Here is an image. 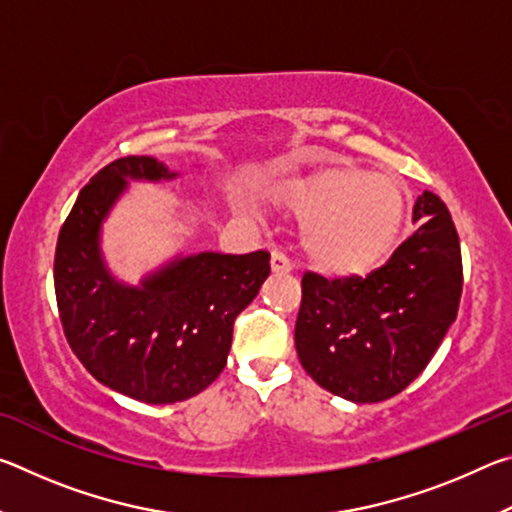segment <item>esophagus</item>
Returning <instances> with one entry per match:
<instances>
[{
  "label": "esophagus",
  "mask_w": 512,
  "mask_h": 512,
  "mask_svg": "<svg viewBox=\"0 0 512 512\" xmlns=\"http://www.w3.org/2000/svg\"><path fill=\"white\" fill-rule=\"evenodd\" d=\"M291 271V264H289V259L284 257L282 253H275L271 255V273L273 275H287Z\"/></svg>",
  "instance_id": "34e87169"
}]
</instances>
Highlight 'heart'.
Listing matches in <instances>:
<instances>
[{
	"label": "heart",
	"instance_id": "b5f03b06",
	"mask_svg": "<svg viewBox=\"0 0 512 512\" xmlns=\"http://www.w3.org/2000/svg\"><path fill=\"white\" fill-rule=\"evenodd\" d=\"M271 201L300 221V253L329 280H357L384 266L400 244L409 207L393 176L350 164L284 178L271 187Z\"/></svg>",
	"mask_w": 512,
	"mask_h": 512
}]
</instances>
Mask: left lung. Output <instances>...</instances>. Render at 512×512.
I'll list each match as a JSON object with an SVG mask.
<instances>
[{
	"instance_id": "obj_1",
	"label": "left lung",
	"mask_w": 512,
	"mask_h": 512,
	"mask_svg": "<svg viewBox=\"0 0 512 512\" xmlns=\"http://www.w3.org/2000/svg\"><path fill=\"white\" fill-rule=\"evenodd\" d=\"M418 230L366 280L302 277L296 350L307 375L354 404L384 402L427 368L456 320L461 244L447 205L424 192Z\"/></svg>"
}]
</instances>
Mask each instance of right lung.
Here are the masks:
<instances>
[{
    "label": "right lung",
    "mask_w": 512,
    "mask_h": 512,
    "mask_svg": "<svg viewBox=\"0 0 512 512\" xmlns=\"http://www.w3.org/2000/svg\"><path fill=\"white\" fill-rule=\"evenodd\" d=\"M178 176L144 155L115 160L81 189L56 244V300L74 354L103 386L146 404L189 400L221 375L235 318L271 273L266 250H180L137 284L112 273L101 246L103 223L131 180Z\"/></svg>",
    "instance_id": "right-lung-1"
}]
</instances>
